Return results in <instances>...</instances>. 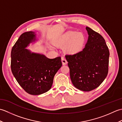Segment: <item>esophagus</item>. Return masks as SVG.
<instances>
[{
    "instance_id": "obj_1",
    "label": "esophagus",
    "mask_w": 122,
    "mask_h": 122,
    "mask_svg": "<svg viewBox=\"0 0 122 122\" xmlns=\"http://www.w3.org/2000/svg\"><path fill=\"white\" fill-rule=\"evenodd\" d=\"M61 61H62V62L63 65H66V64L67 63H68L66 59L64 58V56H62L61 58Z\"/></svg>"
}]
</instances>
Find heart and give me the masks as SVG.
<instances>
[{"instance_id": "heart-1", "label": "heart", "mask_w": 122, "mask_h": 122, "mask_svg": "<svg viewBox=\"0 0 122 122\" xmlns=\"http://www.w3.org/2000/svg\"><path fill=\"white\" fill-rule=\"evenodd\" d=\"M86 41L83 33L69 31L56 39V44L59 46H65V51L69 54H76L82 50Z\"/></svg>"}]
</instances>
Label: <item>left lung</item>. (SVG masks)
<instances>
[{"mask_svg":"<svg viewBox=\"0 0 122 122\" xmlns=\"http://www.w3.org/2000/svg\"><path fill=\"white\" fill-rule=\"evenodd\" d=\"M89 37L83 50L66 54L72 84L83 91H91L102 83L108 71L110 52L104 39L86 27Z\"/></svg>","mask_w":122,"mask_h":122,"instance_id":"obj_1","label":"left lung"}]
</instances>
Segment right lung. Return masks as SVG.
<instances>
[{"instance_id": "add662e5", "label": "right lung", "mask_w": 122, "mask_h": 122, "mask_svg": "<svg viewBox=\"0 0 122 122\" xmlns=\"http://www.w3.org/2000/svg\"><path fill=\"white\" fill-rule=\"evenodd\" d=\"M35 32L20 36L11 52V69L18 83L27 93L40 95L50 90L55 74L61 68L60 56L49 59L25 49L36 40Z\"/></svg>"}]
</instances>
